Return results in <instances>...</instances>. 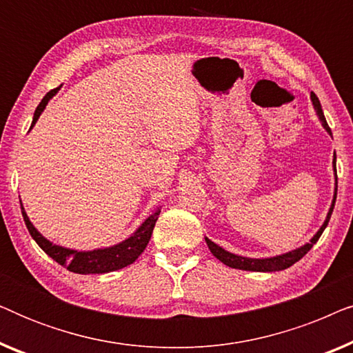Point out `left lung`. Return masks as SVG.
<instances>
[{"instance_id":"8db88e82","label":"left lung","mask_w":353,"mask_h":353,"mask_svg":"<svg viewBox=\"0 0 353 353\" xmlns=\"http://www.w3.org/2000/svg\"><path fill=\"white\" fill-rule=\"evenodd\" d=\"M310 99H312V104L313 108L316 110V115L318 119H320V122L325 130L330 134L331 133V128L327 127V122L325 119V114H323V109H321V104H320V99L316 98L315 93H310ZM332 168H334V196H332V202H331V207H330V212H327L326 215V220L323 221V225L320 226V230L316 231L315 234H313V238L305 243L301 248L294 249V250H289L286 254H281V255H274V257H265V259H250V257H243V255H238V254H231L228 250H225L223 248H220L219 244H215L214 241H210L209 238H205V243L209 245L210 252L214 254V257H216L220 260V262H223L225 265H228L231 268H238V270H245V272H281V270H286L289 267H292L294 263L299 262L303 255H305L308 250L313 248V244H316V241L320 239V236L325 228L330 223V219H331V214H332V209H334V204H336V196H337V173H336V152H334V159H332Z\"/></svg>"}]
</instances>
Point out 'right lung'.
<instances>
[{
	"instance_id": "obj_1",
	"label": "right lung",
	"mask_w": 353,
	"mask_h": 353,
	"mask_svg": "<svg viewBox=\"0 0 353 353\" xmlns=\"http://www.w3.org/2000/svg\"><path fill=\"white\" fill-rule=\"evenodd\" d=\"M57 91H59V88L51 90L50 93H46L45 98L41 99V103L38 104L35 114H33L30 130L33 128V125L37 123V120L40 119V115L43 110H45L46 104L50 103V99L57 93ZM21 209H22V216L27 225L28 233H30L32 238L35 239V243L40 245V248L45 250L52 260H56L57 263L62 265V267H65L69 272L79 273V274L109 273V272H115V270L127 267V265H132L134 260L143 254V250L146 249L149 239H151L154 226H156V221L159 219V214H161V207H157L156 212H152V214L138 226V230L134 231L132 236H128L127 239H123L122 243L110 245V248H101V249H93V250H77V249H69V248H62V245L52 244L50 239H46L45 236H43L40 231L33 226L30 219H28L26 209H23L22 201H21Z\"/></svg>"
}]
</instances>
